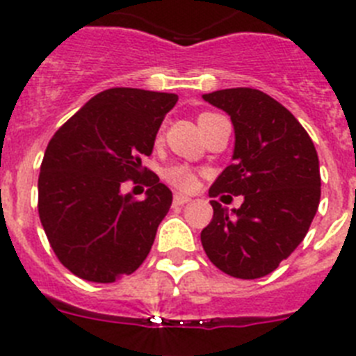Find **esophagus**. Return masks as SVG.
<instances>
[{"instance_id": "34e87169", "label": "esophagus", "mask_w": 356, "mask_h": 356, "mask_svg": "<svg viewBox=\"0 0 356 356\" xmlns=\"http://www.w3.org/2000/svg\"><path fill=\"white\" fill-rule=\"evenodd\" d=\"M188 201H191V197L185 196V194H180V193L175 194V205H185V203H188Z\"/></svg>"}]
</instances>
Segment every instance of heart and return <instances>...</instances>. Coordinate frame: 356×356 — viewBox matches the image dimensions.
Returning <instances> with one entry per match:
<instances>
[{
    "label": "heart",
    "instance_id": "heart-1",
    "mask_svg": "<svg viewBox=\"0 0 356 356\" xmlns=\"http://www.w3.org/2000/svg\"><path fill=\"white\" fill-rule=\"evenodd\" d=\"M163 176L169 184L178 188H184V191H191V188L196 187V175L187 165H171V168L165 169Z\"/></svg>",
    "mask_w": 356,
    "mask_h": 356
}]
</instances>
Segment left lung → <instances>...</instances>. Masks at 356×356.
<instances>
[{
    "mask_svg": "<svg viewBox=\"0 0 356 356\" xmlns=\"http://www.w3.org/2000/svg\"><path fill=\"white\" fill-rule=\"evenodd\" d=\"M232 119V165L210 187L244 196L238 209L210 201L213 217L201 232L210 262L235 278L269 275L307 235L321 200L319 159L312 139L282 103L250 87L203 94Z\"/></svg>",
    "mask_w": 356,
    "mask_h": 356,
    "instance_id": "obj_1",
    "label": "left lung"
}]
</instances>
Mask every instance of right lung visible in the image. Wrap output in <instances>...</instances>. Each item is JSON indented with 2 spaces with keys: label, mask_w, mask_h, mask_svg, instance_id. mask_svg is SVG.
I'll use <instances>...</instances> for the list:
<instances>
[{
  "label": "right lung",
  "mask_w": 356,
  "mask_h": 356,
  "mask_svg": "<svg viewBox=\"0 0 356 356\" xmlns=\"http://www.w3.org/2000/svg\"><path fill=\"white\" fill-rule=\"evenodd\" d=\"M178 96L114 87L96 94L53 135L39 175V217L72 275L112 284L146 260L172 193L149 176L143 201L121 193L153 153Z\"/></svg>",
  "instance_id": "1"
}]
</instances>
